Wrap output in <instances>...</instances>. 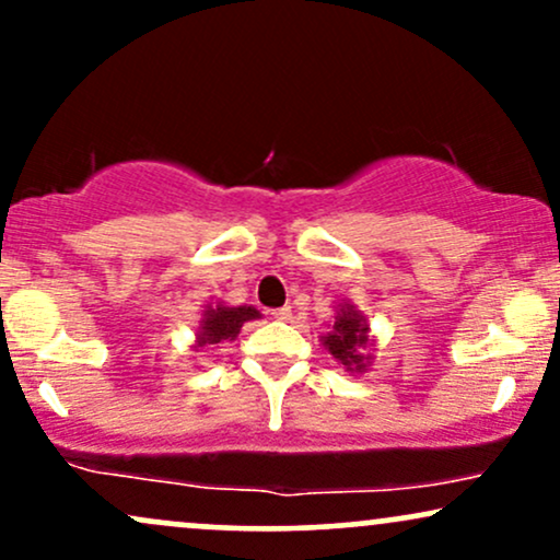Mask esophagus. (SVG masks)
<instances>
[{
	"instance_id": "obj_1",
	"label": "esophagus",
	"mask_w": 560,
	"mask_h": 560,
	"mask_svg": "<svg viewBox=\"0 0 560 560\" xmlns=\"http://www.w3.org/2000/svg\"><path fill=\"white\" fill-rule=\"evenodd\" d=\"M273 318L276 320H292V307H289V305L279 307V311H273Z\"/></svg>"
}]
</instances>
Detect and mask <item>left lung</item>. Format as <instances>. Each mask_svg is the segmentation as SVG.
<instances>
[{
    "instance_id": "left-lung-1",
    "label": "left lung",
    "mask_w": 560,
    "mask_h": 560,
    "mask_svg": "<svg viewBox=\"0 0 560 560\" xmlns=\"http://www.w3.org/2000/svg\"><path fill=\"white\" fill-rule=\"evenodd\" d=\"M320 345L350 374H365L374 363V337H371L369 318L350 300L337 302V316H334L331 329L320 337Z\"/></svg>"
}]
</instances>
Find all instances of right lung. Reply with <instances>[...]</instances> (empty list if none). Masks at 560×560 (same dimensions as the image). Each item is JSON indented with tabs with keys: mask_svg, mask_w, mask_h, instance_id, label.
<instances>
[{
	"mask_svg": "<svg viewBox=\"0 0 560 560\" xmlns=\"http://www.w3.org/2000/svg\"><path fill=\"white\" fill-rule=\"evenodd\" d=\"M260 318V311H255L253 305H236L231 307L226 302H208L199 318L197 334H195V350L208 345H221L231 342V339L240 337L242 326L247 320Z\"/></svg>",
	"mask_w": 560,
	"mask_h": 560,
	"instance_id": "obj_1",
	"label": "right lung"
}]
</instances>
